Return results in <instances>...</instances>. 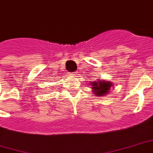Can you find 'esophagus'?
<instances>
[{"label": "esophagus", "mask_w": 153, "mask_h": 153, "mask_svg": "<svg viewBox=\"0 0 153 153\" xmlns=\"http://www.w3.org/2000/svg\"><path fill=\"white\" fill-rule=\"evenodd\" d=\"M70 75H71V76H75L76 74H75V73H71V74H70Z\"/></svg>", "instance_id": "esophagus-1"}]
</instances>
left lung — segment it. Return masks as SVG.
I'll return each instance as SVG.
<instances>
[{"label": "left lung", "instance_id": "left-lung-1", "mask_svg": "<svg viewBox=\"0 0 153 153\" xmlns=\"http://www.w3.org/2000/svg\"><path fill=\"white\" fill-rule=\"evenodd\" d=\"M92 89H93V93L96 94V96L101 97L106 94L114 86V84L111 82L106 81V80H98L97 82H93L91 83Z\"/></svg>", "mask_w": 153, "mask_h": 153}]
</instances>
